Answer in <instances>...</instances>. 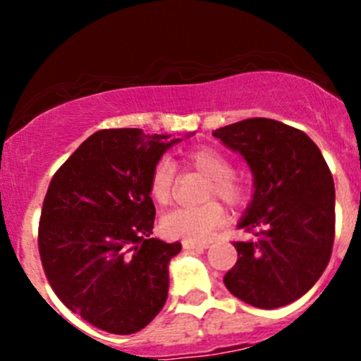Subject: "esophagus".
<instances>
[{"label":"esophagus","instance_id":"34e87169","mask_svg":"<svg viewBox=\"0 0 361 361\" xmlns=\"http://www.w3.org/2000/svg\"><path fill=\"white\" fill-rule=\"evenodd\" d=\"M207 243H188V241H183V250H206L207 248Z\"/></svg>","mask_w":361,"mask_h":361}]
</instances>
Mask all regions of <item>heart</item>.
<instances>
[{
  "label": "heart",
  "mask_w": 361,
  "mask_h": 361,
  "mask_svg": "<svg viewBox=\"0 0 361 361\" xmlns=\"http://www.w3.org/2000/svg\"><path fill=\"white\" fill-rule=\"evenodd\" d=\"M185 164L202 176L209 178L206 188V199L216 197L227 206L238 207L246 201V187L239 176L232 173L231 160L221 152L209 147L194 148L185 154ZM176 167L173 160L160 159L150 174L152 199L160 206H166L173 199ZM225 213L218 202H206L195 207H176L164 214L160 220V231L171 239H181L188 243H204L224 224Z\"/></svg>",
  "instance_id": "obj_1"
}]
</instances>
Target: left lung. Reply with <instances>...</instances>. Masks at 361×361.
Wrapping results in <instances>:
<instances>
[{"label": "left lung", "instance_id": "left-lung-1", "mask_svg": "<svg viewBox=\"0 0 361 361\" xmlns=\"http://www.w3.org/2000/svg\"><path fill=\"white\" fill-rule=\"evenodd\" d=\"M238 152L253 174V197L234 243L238 262L227 290L246 304L276 309L314 286L329 265L336 234L334 178L314 141L271 118H246L213 133Z\"/></svg>", "mask_w": 361, "mask_h": 361}]
</instances>
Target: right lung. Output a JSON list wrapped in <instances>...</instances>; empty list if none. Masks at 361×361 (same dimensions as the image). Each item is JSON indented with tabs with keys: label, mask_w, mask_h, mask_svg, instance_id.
Wrapping results in <instances>:
<instances>
[{
	"label": "right lung",
	"mask_w": 361,
	"mask_h": 361,
	"mask_svg": "<svg viewBox=\"0 0 361 361\" xmlns=\"http://www.w3.org/2000/svg\"><path fill=\"white\" fill-rule=\"evenodd\" d=\"M180 137L103 129L54 174L38 248L47 279L68 309L118 336L140 332L164 307L180 243L152 238L155 164Z\"/></svg>",
	"instance_id": "right-lung-1"
}]
</instances>
